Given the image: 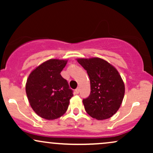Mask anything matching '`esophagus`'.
<instances>
[{
    "mask_svg": "<svg viewBox=\"0 0 153 153\" xmlns=\"http://www.w3.org/2000/svg\"><path fill=\"white\" fill-rule=\"evenodd\" d=\"M75 93H76L77 94H79V91H80V89H79V88H77L75 89Z\"/></svg>",
    "mask_w": 153,
    "mask_h": 153,
    "instance_id": "obj_1",
    "label": "esophagus"
}]
</instances>
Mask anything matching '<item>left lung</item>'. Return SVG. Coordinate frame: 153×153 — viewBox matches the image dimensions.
Wrapping results in <instances>:
<instances>
[{
    "label": "left lung",
    "instance_id": "left-lung-1",
    "mask_svg": "<svg viewBox=\"0 0 153 153\" xmlns=\"http://www.w3.org/2000/svg\"><path fill=\"white\" fill-rule=\"evenodd\" d=\"M90 79L91 93L82 100L86 112L93 118L103 120L111 117L122 104L124 84L117 69L99 57L78 59Z\"/></svg>",
    "mask_w": 153,
    "mask_h": 153
}]
</instances>
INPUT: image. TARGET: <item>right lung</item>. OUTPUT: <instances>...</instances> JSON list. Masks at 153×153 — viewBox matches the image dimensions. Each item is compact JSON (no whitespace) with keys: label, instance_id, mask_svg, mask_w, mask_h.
<instances>
[{"label":"right lung","instance_id":"obj_1","mask_svg":"<svg viewBox=\"0 0 153 153\" xmlns=\"http://www.w3.org/2000/svg\"><path fill=\"white\" fill-rule=\"evenodd\" d=\"M67 64L64 59H51L35 68L26 84L31 108L42 118L52 120L66 112L73 91L60 73Z\"/></svg>","mask_w":153,"mask_h":153}]
</instances>
